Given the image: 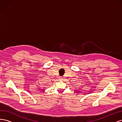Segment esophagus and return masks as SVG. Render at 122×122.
<instances>
[{
  "mask_svg": "<svg viewBox=\"0 0 122 122\" xmlns=\"http://www.w3.org/2000/svg\"><path fill=\"white\" fill-rule=\"evenodd\" d=\"M59 80H63V78H62V77H59Z\"/></svg>",
  "mask_w": 122,
  "mask_h": 122,
  "instance_id": "obj_1",
  "label": "esophagus"
}]
</instances>
